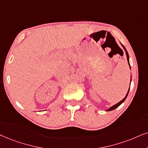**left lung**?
Here are the masks:
<instances>
[{
    "instance_id": "8db88e82",
    "label": "left lung",
    "mask_w": 148,
    "mask_h": 148,
    "mask_svg": "<svg viewBox=\"0 0 148 148\" xmlns=\"http://www.w3.org/2000/svg\"><path fill=\"white\" fill-rule=\"evenodd\" d=\"M121 46H123V48H124V49L125 50V51H126V57H127V60H128V64H129V65H130V63H129V56H128V52H127V50H126V48H125V47H124V46H123V45H122V44H121ZM130 81H131V79H130ZM128 92H129V90H128V93H127L126 96H125V98H124V99H123V100H121V101H120V102H118V103H117V104H115V105H113V106H111V108H108V109L107 110V111H112V110H114V109H115V108H117V107H118V106H119V105H120V104H122V103H123V102H124V100H126V98H127V96H128Z\"/></svg>"
}]
</instances>
